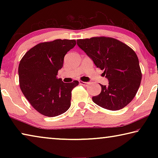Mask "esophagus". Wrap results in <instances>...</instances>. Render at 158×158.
Listing matches in <instances>:
<instances>
[{
	"label": "esophagus",
	"instance_id": "obj_1",
	"mask_svg": "<svg viewBox=\"0 0 158 158\" xmlns=\"http://www.w3.org/2000/svg\"><path fill=\"white\" fill-rule=\"evenodd\" d=\"M79 84H81V85H84V86H87V85L89 84V82H85V81H79Z\"/></svg>",
	"mask_w": 158,
	"mask_h": 158
}]
</instances>
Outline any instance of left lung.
Segmentation results:
<instances>
[{
    "label": "left lung",
    "mask_w": 158,
    "mask_h": 158,
    "mask_svg": "<svg viewBox=\"0 0 158 158\" xmlns=\"http://www.w3.org/2000/svg\"><path fill=\"white\" fill-rule=\"evenodd\" d=\"M77 45L91 58L109 80L93 101L104 109L120 110L133 100L141 81L139 59L132 49L112 37H94L77 40Z\"/></svg>",
    "instance_id": "left-lung-1"
}]
</instances>
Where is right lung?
Returning <instances> with one entry per match:
<instances>
[{"label":"right lung","mask_w":158,"mask_h":158,"mask_svg":"<svg viewBox=\"0 0 158 158\" xmlns=\"http://www.w3.org/2000/svg\"><path fill=\"white\" fill-rule=\"evenodd\" d=\"M75 45V40L41 42L20 60L18 73L21 91L31 106L45 116H57L71 105L72 90L79 81L64 83L57 75L65 55Z\"/></svg>","instance_id":"obj_1"}]
</instances>
